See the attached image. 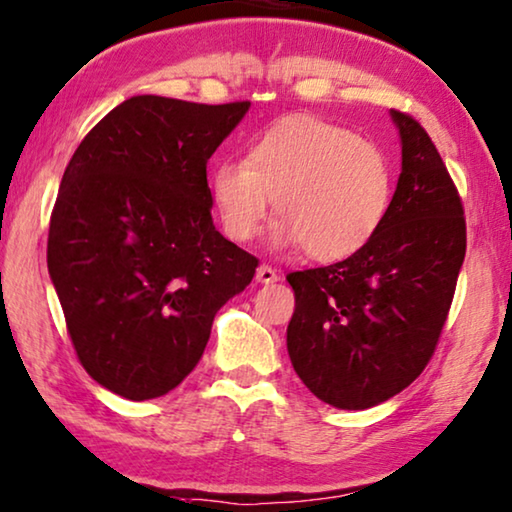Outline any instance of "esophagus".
Segmentation results:
<instances>
[{
    "label": "esophagus",
    "instance_id": "1",
    "mask_svg": "<svg viewBox=\"0 0 512 512\" xmlns=\"http://www.w3.org/2000/svg\"><path fill=\"white\" fill-rule=\"evenodd\" d=\"M255 278H257V283H264V285H269V283H278L280 280V273L273 269V266H269V264H262L257 269V273H255Z\"/></svg>",
    "mask_w": 512,
    "mask_h": 512
}]
</instances>
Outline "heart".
<instances>
[{
    "instance_id": "b5f03b06",
    "label": "heart",
    "mask_w": 512,
    "mask_h": 512,
    "mask_svg": "<svg viewBox=\"0 0 512 512\" xmlns=\"http://www.w3.org/2000/svg\"><path fill=\"white\" fill-rule=\"evenodd\" d=\"M211 199L229 239H255L271 208L273 241L320 262H338L369 243L392 204L383 148L318 118H287L255 136L246 160L211 171Z\"/></svg>"
}]
</instances>
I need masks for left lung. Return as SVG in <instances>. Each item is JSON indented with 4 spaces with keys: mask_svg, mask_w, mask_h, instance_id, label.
Returning <instances> with one entry per match:
<instances>
[{
    "mask_svg": "<svg viewBox=\"0 0 512 512\" xmlns=\"http://www.w3.org/2000/svg\"><path fill=\"white\" fill-rule=\"evenodd\" d=\"M401 176L376 236L343 262L287 273V352L315 397L364 410L413 383L434 355L466 255L464 206L434 141L394 111Z\"/></svg>",
    "mask_w": 512,
    "mask_h": 512,
    "instance_id": "8db88e82",
    "label": "left lung"
}]
</instances>
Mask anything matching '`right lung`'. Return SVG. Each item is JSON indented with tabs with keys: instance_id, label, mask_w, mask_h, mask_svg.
<instances>
[{
	"instance_id": "obj_1",
	"label": "right lung",
	"mask_w": 512,
	"mask_h": 512,
	"mask_svg": "<svg viewBox=\"0 0 512 512\" xmlns=\"http://www.w3.org/2000/svg\"><path fill=\"white\" fill-rule=\"evenodd\" d=\"M250 102L139 95L104 115L64 169L48 273L83 369L146 401L199 364L213 318L255 255L213 225L206 164Z\"/></svg>"
}]
</instances>
